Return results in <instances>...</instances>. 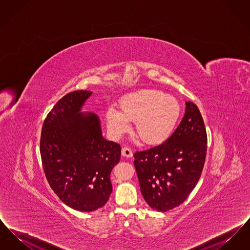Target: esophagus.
<instances>
[{
	"mask_svg": "<svg viewBox=\"0 0 250 250\" xmlns=\"http://www.w3.org/2000/svg\"><path fill=\"white\" fill-rule=\"evenodd\" d=\"M122 155L125 157H131L133 155V152L129 147H124L122 149Z\"/></svg>",
	"mask_w": 250,
	"mask_h": 250,
	"instance_id": "obj_1",
	"label": "esophagus"
}]
</instances>
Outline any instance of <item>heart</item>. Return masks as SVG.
Returning <instances> with one entry per match:
<instances>
[{
  "label": "heart",
  "mask_w": 250,
  "mask_h": 250,
  "mask_svg": "<svg viewBox=\"0 0 250 250\" xmlns=\"http://www.w3.org/2000/svg\"><path fill=\"white\" fill-rule=\"evenodd\" d=\"M120 110L107 111V127L114 137H121L135 122V132L147 144L165 142L175 129L180 117L178 101L157 90L144 89L125 95L120 101Z\"/></svg>",
  "instance_id": "b5f03b06"
}]
</instances>
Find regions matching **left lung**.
<instances>
[{"instance_id":"obj_1","label":"left lung","mask_w":250,"mask_h":250,"mask_svg":"<svg viewBox=\"0 0 250 250\" xmlns=\"http://www.w3.org/2000/svg\"><path fill=\"white\" fill-rule=\"evenodd\" d=\"M178 127L166 142L134 154L140 188L153 209L167 212L185 202L202 174L207 134L198 107L186 102Z\"/></svg>"}]
</instances>
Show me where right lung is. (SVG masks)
<instances>
[{"mask_svg":"<svg viewBox=\"0 0 250 250\" xmlns=\"http://www.w3.org/2000/svg\"><path fill=\"white\" fill-rule=\"evenodd\" d=\"M92 92L62 96L43 123L42 165L52 190L66 205L82 212L104 206L112 191L110 172L121 156L118 143L106 141L94 113H81Z\"/></svg>","mask_w":250,"mask_h":250,"instance_id":"right-lung-1","label":"right lung"}]
</instances>
